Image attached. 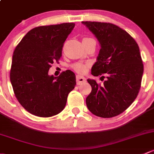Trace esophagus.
I'll return each mask as SVG.
<instances>
[{"instance_id": "esophagus-1", "label": "esophagus", "mask_w": 154, "mask_h": 154, "mask_svg": "<svg viewBox=\"0 0 154 154\" xmlns=\"http://www.w3.org/2000/svg\"><path fill=\"white\" fill-rule=\"evenodd\" d=\"M86 82V79H85V77L82 76V75H76L77 85H82V83H84V82Z\"/></svg>"}]
</instances>
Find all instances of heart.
<instances>
[{
    "instance_id": "1",
    "label": "heart",
    "mask_w": 154,
    "mask_h": 154,
    "mask_svg": "<svg viewBox=\"0 0 154 154\" xmlns=\"http://www.w3.org/2000/svg\"><path fill=\"white\" fill-rule=\"evenodd\" d=\"M83 39L88 40V39H92L91 38H84ZM73 69L79 73H84L88 68V64H83V63H76L72 66Z\"/></svg>"
}]
</instances>
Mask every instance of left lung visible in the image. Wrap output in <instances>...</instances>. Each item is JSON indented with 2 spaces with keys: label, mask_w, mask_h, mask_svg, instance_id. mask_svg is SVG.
Here are the masks:
<instances>
[{
  "label": "left lung",
  "mask_w": 154,
  "mask_h": 154,
  "mask_svg": "<svg viewBox=\"0 0 154 154\" xmlns=\"http://www.w3.org/2000/svg\"><path fill=\"white\" fill-rule=\"evenodd\" d=\"M101 45L91 74L105 79L103 85L88 79L92 91L86 104L90 112L101 118H112L134 102L141 88L144 66L137 43L126 31L110 23L82 21ZM106 76L104 77V75Z\"/></svg>",
  "instance_id": "obj_1"
}]
</instances>
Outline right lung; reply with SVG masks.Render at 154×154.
Listing matches in <instances>:
<instances>
[{
    "instance_id": "1",
    "label": "right lung",
    "mask_w": 154,
    "mask_h": 154,
    "mask_svg": "<svg viewBox=\"0 0 154 154\" xmlns=\"http://www.w3.org/2000/svg\"><path fill=\"white\" fill-rule=\"evenodd\" d=\"M74 26V23L37 26L15 47L11 84L18 102L32 115L50 117L61 112L76 85L75 73L69 69L58 77L48 75L51 64L62 55L64 43Z\"/></svg>"
}]
</instances>
